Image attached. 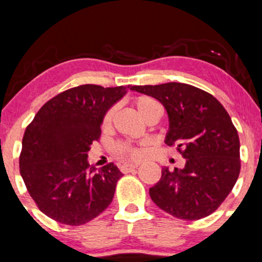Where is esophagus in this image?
<instances>
[{"instance_id":"1","label":"esophagus","mask_w":262,"mask_h":262,"mask_svg":"<svg viewBox=\"0 0 262 262\" xmlns=\"http://www.w3.org/2000/svg\"><path fill=\"white\" fill-rule=\"evenodd\" d=\"M136 168H138V164H123V166H120V170H122L123 173H128V172H132V170H134Z\"/></svg>"}]
</instances>
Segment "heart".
Instances as JSON below:
<instances>
[{
    "mask_svg": "<svg viewBox=\"0 0 262 262\" xmlns=\"http://www.w3.org/2000/svg\"><path fill=\"white\" fill-rule=\"evenodd\" d=\"M134 105H136L137 110H138L140 117H142L145 122L149 120L150 118L161 117V105H159V103L156 99L150 98V96H138V98L134 100ZM114 113V108H110L108 112L105 113V115H104L103 118V123H101L104 129H108L109 126L112 125ZM145 152H147V145L145 144L134 145L130 144V143L119 142L114 145L115 156L119 157V158L122 159H128V161H138L142 157H144Z\"/></svg>",
    "mask_w": 262,
    "mask_h": 262,
    "instance_id": "obj_1",
    "label": "heart"
}]
</instances>
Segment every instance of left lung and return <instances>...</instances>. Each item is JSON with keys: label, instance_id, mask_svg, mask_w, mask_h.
<instances>
[{"label": "left lung", "instance_id": "1", "mask_svg": "<svg viewBox=\"0 0 262 262\" xmlns=\"http://www.w3.org/2000/svg\"><path fill=\"white\" fill-rule=\"evenodd\" d=\"M161 101L167 110V145H177L184 168L164 167L149 188L161 210L181 220H200L226 200L241 169L240 139L222 104L205 90L182 82L132 86Z\"/></svg>", "mask_w": 262, "mask_h": 262}]
</instances>
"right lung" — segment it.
Segmentation results:
<instances>
[{"mask_svg": "<svg viewBox=\"0 0 262 262\" xmlns=\"http://www.w3.org/2000/svg\"><path fill=\"white\" fill-rule=\"evenodd\" d=\"M129 88H71L43 104L27 125L20 173L30 196L48 217L80 226L112 203L123 173L113 163L90 167L88 152L99 140L105 113Z\"/></svg>", "mask_w": 262, "mask_h": 262, "instance_id": "add662e5", "label": "right lung"}]
</instances>
